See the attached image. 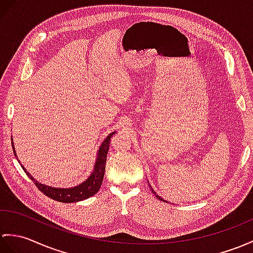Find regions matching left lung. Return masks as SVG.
Here are the masks:
<instances>
[{
	"label": "left lung",
	"instance_id": "1",
	"mask_svg": "<svg viewBox=\"0 0 253 253\" xmlns=\"http://www.w3.org/2000/svg\"><path fill=\"white\" fill-rule=\"evenodd\" d=\"M150 189H151V191H152V193H153V194H154V195H155V196H156V197H157V198H158V199H161V201H164V199H163V198H162V197H161V196H158V195H157V194H156V193H155V192H154V190H153V189H152V186H151V185H150Z\"/></svg>",
	"mask_w": 253,
	"mask_h": 253
}]
</instances>
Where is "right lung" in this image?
Here are the masks:
<instances>
[{
    "label": "right lung",
    "mask_w": 253,
    "mask_h": 253,
    "mask_svg": "<svg viewBox=\"0 0 253 253\" xmlns=\"http://www.w3.org/2000/svg\"><path fill=\"white\" fill-rule=\"evenodd\" d=\"M115 133H116V131L111 132L109 136L103 140V142L100 144L99 150L97 151V157H96L95 165H93V169L90 172L89 177L82 182V183L75 185V186L54 187V186L43 184V183H41V182H39L38 180H35L22 165H21V167L23 170H25V172L28 174V177L30 178L34 182L35 185L38 186V189L43 194H45L46 196H48L49 198L54 199V201L60 202V203H66V204L84 201V199H87V198H89V197L95 195V194L99 191L100 186H101V184H102L104 171H105V162H107V156H108V152H109V148H110V141ZM11 145H13L14 154L17 157L13 138H11ZM17 160H18V158H17Z\"/></svg>",
    "instance_id": "obj_1"
}]
</instances>
